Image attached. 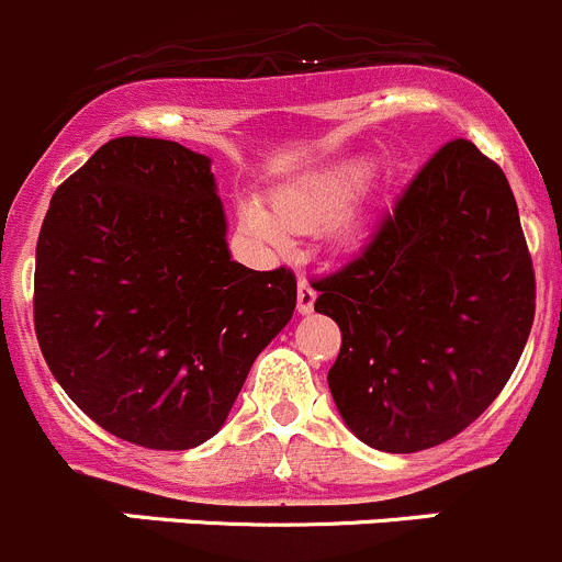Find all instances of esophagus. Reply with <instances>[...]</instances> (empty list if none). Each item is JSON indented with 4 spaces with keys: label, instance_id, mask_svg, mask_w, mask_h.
I'll return each instance as SVG.
<instances>
[{
    "label": "esophagus",
    "instance_id": "esophagus-1",
    "mask_svg": "<svg viewBox=\"0 0 562 562\" xmlns=\"http://www.w3.org/2000/svg\"><path fill=\"white\" fill-rule=\"evenodd\" d=\"M314 300H316V289L311 286L305 279H300V283H297V311L300 314H308V311L314 308Z\"/></svg>",
    "mask_w": 562,
    "mask_h": 562
}]
</instances>
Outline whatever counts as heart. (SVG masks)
<instances>
[{"instance_id": "obj_1", "label": "heart", "mask_w": 562, "mask_h": 562, "mask_svg": "<svg viewBox=\"0 0 562 562\" xmlns=\"http://www.w3.org/2000/svg\"><path fill=\"white\" fill-rule=\"evenodd\" d=\"M363 166H341L325 175L283 186L273 193V213L259 202H246L240 207V224L248 235L262 246H289V232H308L330 224V235L338 246L352 248L363 240V224L355 215H341L355 193L363 186Z\"/></svg>"}]
</instances>
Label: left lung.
Listing matches in <instances>:
<instances>
[{
	"instance_id": "obj_1",
	"label": "left lung",
	"mask_w": 562,
	"mask_h": 562,
	"mask_svg": "<svg viewBox=\"0 0 562 562\" xmlns=\"http://www.w3.org/2000/svg\"><path fill=\"white\" fill-rule=\"evenodd\" d=\"M311 286L341 327L333 402L387 453L468 429L514 374L536 316L516 199L468 138L437 149L366 251Z\"/></svg>"
}]
</instances>
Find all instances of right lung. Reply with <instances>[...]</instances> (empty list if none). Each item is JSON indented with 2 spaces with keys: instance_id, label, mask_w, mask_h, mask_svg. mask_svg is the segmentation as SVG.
Instances as JSON below:
<instances>
[{
  "instance_id": "obj_1",
  "label": "right lung",
  "mask_w": 562,
  "mask_h": 562,
  "mask_svg": "<svg viewBox=\"0 0 562 562\" xmlns=\"http://www.w3.org/2000/svg\"><path fill=\"white\" fill-rule=\"evenodd\" d=\"M294 303L292 270L232 262L210 158L166 138L105 142L37 237L35 333L54 380L153 451L218 435Z\"/></svg>"
}]
</instances>
